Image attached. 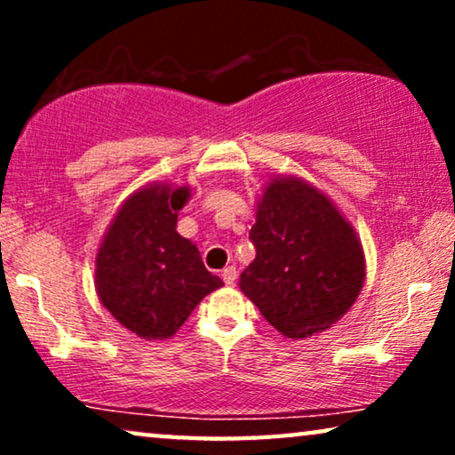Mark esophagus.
<instances>
[{
	"label": "esophagus",
	"instance_id": "34e87169",
	"mask_svg": "<svg viewBox=\"0 0 455 455\" xmlns=\"http://www.w3.org/2000/svg\"><path fill=\"white\" fill-rule=\"evenodd\" d=\"M221 277H223V282H226L228 285H234L235 279H238V271H235L234 265H229V267H226V269L221 271Z\"/></svg>",
	"mask_w": 455,
	"mask_h": 455
}]
</instances>
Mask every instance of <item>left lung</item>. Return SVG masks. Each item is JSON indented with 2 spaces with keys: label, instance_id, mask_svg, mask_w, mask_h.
Here are the masks:
<instances>
[{
  "label": "left lung",
  "instance_id": "left-lung-1",
  "mask_svg": "<svg viewBox=\"0 0 455 455\" xmlns=\"http://www.w3.org/2000/svg\"><path fill=\"white\" fill-rule=\"evenodd\" d=\"M257 257L240 290L288 339L333 327L364 285V251L325 192L298 176H273L257 203Z\"/></svg>",
  "mask_w": 455,
  "mask_h": 455
}]
</instances>
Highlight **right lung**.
Here are the masks:
<instances>
[{
    "label": "right lung",
    "instance_id": "obj_1",
    "mask_svg": "<svg viewBox=\"0 0 455 455\" xmlns=\"http://www.w3.org/2000/svg\"><path fill=\"white\" fill-rule=\"evenodd\" d=\"M190 186L153 182L134 190L105 229L95 290L111 316L142 339H167L223 282L204 269L196 244L176 232Z\"/></svg>",
    "mask_w": 455,
    "mask_h": 455
}]
</instances>
